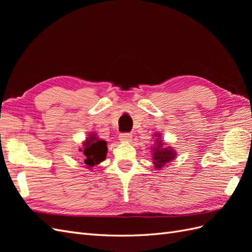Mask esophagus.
<instances>
[{"instance_id": "esophagus-1", "label": "esophagus", "mask_w": 252, "mask_h": 252, "mask_svg": "<svg viewBox=\"0 0 252 252\" xmlns=\"http://www.w3.org/2000/svg\"><path fill=\"white\" fill-rule=\"evenodd\" d=\"M132 138V135L130 133H121L119 135V139L121 142H130Z\"/></svg>"}]
</instances>
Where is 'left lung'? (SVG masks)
Masks as SVG:
<instances>
[{"label": "left lung", "instance_id": "1", "mask_svg": "<svg viewBox=\"0 0 252 252\" xmlns=\"http://www.w3.org/2000/svg\"><path fill=\"white\" fill-rule=\"evenodd\" d=\"M156 137H158L157 140V145H156V148L154 149V163L157 168H161L164 166L166 163L171 162L175 156H176V153L172 149V147H167L164 148L162 147L163 144H162V140H160L159 136H157V134L155 135Z\"/></svg>", "mask_w": 252, "mask_h": 252}]
</instances>
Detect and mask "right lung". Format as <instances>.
Instances as JSON below:
<instances>
[{
  "mask_svg": "<svg viewBox=\"0 0 252 252\" xmlns=\"http://www.w3.org/2000/svg\"><path fill=\"white\" fill-rule=\"evenodd\" d=\"M107 143L105 140L98 139L95 135H90L84 143V148L80 149L83 151L86 159L85 164L88 167H92L99 162L104 161L107 154Z\"/></svg>",
  "mask_w": 252,
  "mask_h": 252,
  "instance_id": "add662e5",
  "label": "right lung"
}]
</instances>
